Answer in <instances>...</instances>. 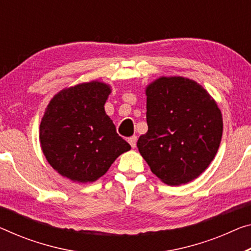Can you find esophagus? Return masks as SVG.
I'll list each match as a JSON object with an SVG mask.
<instances>
[{"label":"esophagus","instance_id":"esophagus-1","mask_svg":"<svg viewBox=\"0 0 251 251\" xmlns=\"http://www.w3.org/2000/svg\"><path fill=\"white\" fill-rule=\"evenodd\" d=\"M137 140H138L137 136H133V137H131V138L128 139V142L130 144L131 147L134 148V147H136V146H137Z\"/></svg>","mask_w":251,"mask_h":251}]
</instances>
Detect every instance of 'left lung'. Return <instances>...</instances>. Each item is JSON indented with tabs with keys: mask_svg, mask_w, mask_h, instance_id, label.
Listing matches in <instances>:
<instances>
[{
	"mask_svg": "<svg viewBox=\"0 0 251 251\" xmlns=\"http://www.w3.org/2000/svg\"><path fill=\"white\" fill-rule=\"evenodd\" d=\"M148 131L137 142L151 172L168 185L199 177L221 142V111L194 80L160 77L146 90Z\"/></svg>",
	"mask_w": 251,
	"mask_h": 251,
	"instance_id": "left-lung-1",
	"label": "left lung"
}]
</instances>
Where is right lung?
Segmentation results:
<instances>
[{
	"instance_id": "add662e5",
	"label": "right lung",
	"mask_w": 251,
	"mask_h": 251,
	"mask_svg": "<svg viewBox=\"0 0 251 251\" xmlns=\"http://www.w3.org/2000/svg\"><path fill=\"white\" fill-rule=\"evenodd\" d=\"M110 93L106 84L83 83L50 101L41 120L40 144L60 175L74 182H94L130 150L104 111Z\"/></svg>"
}]
</instances>
